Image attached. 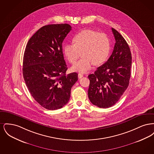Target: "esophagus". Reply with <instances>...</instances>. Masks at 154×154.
<instances>
[{
	"instance_id": "obj_1",
	"label": "esophagus",
	"mask_w": 154,
	"mask_h": 154,
	"mask_svg": "<svg viewBox=\"0 0 154 154\" xmlns=\"http://www.w3.org/2000/svg\"><path fill=\"white\" fill-rule=\"evenodd\" d=\"M84 76V75H83V74L82 73H79V75H78V77H79V79H81V78H82V77Z\"/></svg>"
}]
</instances>
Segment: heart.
Wrapping results in <instances>:
<instances>
[{"label":"heart","mask_w":154,"mask_h":154,"mask_svg":"<svg viewBox=\"0 0 154 154\" xmlns=\"http://www.w3.org/2000/svg\"><path fill=\"white\" fill-rule=\"evenodd\" d=\"M73 42L66 44L63 49L66 58L72 64L80 57L81 52L82 58L72 67L73 71L87 72L94 64L100 65L109 57L110 40L104 33L84 30L74 36Z\"/></svg>","instance_id":"1"}]
</instances>
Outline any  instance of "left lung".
I'll return each mask as SVG.
<instances>
[{"label": "left lung", "mask_w": 154, "mask_h": 154, "mask_svg": "<svg viewBox=\"0 0 154 154\" xmlns=\"http://www.w3.org/2000/svg\"><path fill=\"white\" fill-rule=\"evenodd\" d=\"M115 37L114 50L107 61L88 75V97L94 105L106 109L114 105L128 87L132 55L124 38L111 28Z\"/></svg>", "instance_id": "obj_1"}]
</instances>
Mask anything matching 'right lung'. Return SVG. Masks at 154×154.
Returning <instances> with one entry per match:
<instances>
[{
  "label": "right lung",
  "mask_w": 154,
  "mask_h": 154,
  "mask_svg": "<svg viewBox=\"0 0 154 154\" xmlns=\"http://www.w3.org/2000/svg\"><path fill=\"white\" fill-rule=\"evenodd\" d=\"M72 30L67 23L45 25L30 37L23 58V79L31 95L47 110L63 107L69 100L78 74L67 75L62 43Z\"/></svg>",
  "instance_id": "1"
}]
</instances>
